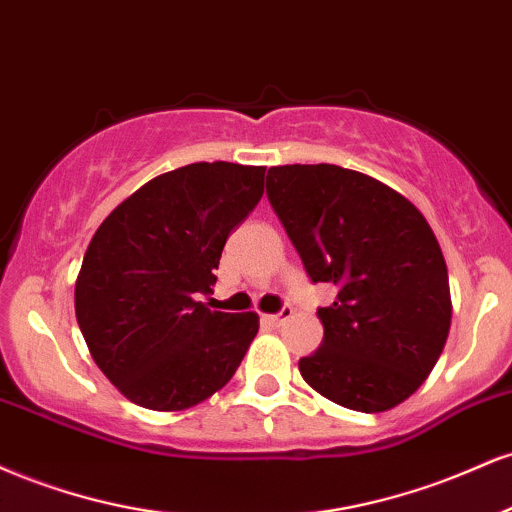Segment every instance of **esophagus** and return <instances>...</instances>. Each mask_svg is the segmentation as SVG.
<instances>
[{
    "label": "esophagus",
    "mask_w": 512,
    "mask_h": 512,
    "mask_svg": "<svg viewBox=\"0 0 512 512\" xmlns=\"http://www.w3.org/2000/svg\"><path fill=\"white\" fill-rule=\"evenodd\" d=\"M287 318H292V309H290V306H285V309H282L280 314H270V316H263V321L270 323V326H282V323H285Z\"/></svg>",
    "instance_id": "esophagus-1"
}]
</instances>
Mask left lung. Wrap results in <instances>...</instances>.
<instances>
[{
  "mask_svg": "<svg viewBox=\"0 0 512 512\" xmlns=\"http://www.w3.org/2000/svg\"><path fill=\"white\" fill-rule=\"evenodd\" d=\"M266 191L309 278L338 285L316 311L323 342L299 359L302 378L347 410H393L448 340L453 304L434 230L395 189L326 162L270 167Z\"/></svg>",
  "mask_w": 512,
  "mask_h": 512,
  "instance_id": "obj_1",
  "label": "left lung"
}]
</instances>
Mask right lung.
Returning <instances> with one entry per match:
<instances>
[{"label": "right lung", "instance_id": "obj_1", "mask_svg": "<svg viewBox=\"0 0 512 512\" xmlns=\"http://www.w3.org/2000/svg\"><path fill=\"white\" fill-rule=\"evenodd\" d=\"M266 167L194 162L150 179L102 220L76 278V321L126 400L189 410L242 364L258 316L210 311L222 246L263 196Z\"/></svg>", "mask_w": 512, "mask_h": 512}]
</instances>
